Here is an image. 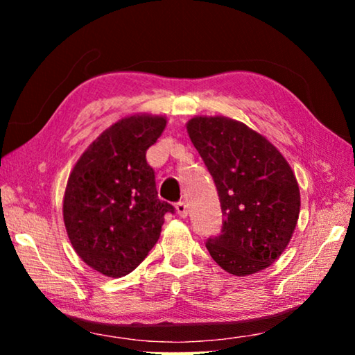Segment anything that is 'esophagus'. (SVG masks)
<instances>
[{
  "mask_svg": "<svg viewBox=\"0 0 355 355\" xmlns=\"http://www.w3.org/2000/svg\"><path fill=\"white\" fill-rule=\"evenodd\" d=\"M175 208H177V214L180 216V218H186V216H188V207H186L184 202H178Z\"/></svg>",
  "mask_w": 355,
  "mask_h": 355,
  "instance_id": "34e87169",
  "label": "esophagus"
}]
</instances>
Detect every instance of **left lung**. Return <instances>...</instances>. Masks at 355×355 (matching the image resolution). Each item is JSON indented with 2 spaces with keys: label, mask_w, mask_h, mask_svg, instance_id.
I'll return each instance as SVG.
<instances>
[{
  "label": "left lung",
  "mask_w": 355,
  "mask_h": 355,
  "mask_svg": "<svg viewBox=\"0 0 355 355\" xmlns=\"http://www.w3.org/2000/svg\"><path fill=\"white\" fill-rule=\"evenodd\" d=\"M188 133L218 189L224 220L207 249L233 275L277 260L297 224L300 194L290 164L266 137L227 117H194Z\"/></svg>",
  "instance_id": "1"
}]
</instances>
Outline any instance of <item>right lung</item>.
<instances>
[{"label": "right lung", "instance_id": "obj_1", "mask_svg": "<svg viewBox=\"0 0 355 355\" xmlns=\"http://www.w3.org/2000/svg\"><path fill=\"white\" fill-rule=\"evenodd\" d=\"M161 116H131L103 131L78 159L64 196V222L81 260L123 277L156 244L171 203L158 199L146 153L163 133Z\"/></svg>", "mask_w": 355, "mask_h": 355}]
</instances>
